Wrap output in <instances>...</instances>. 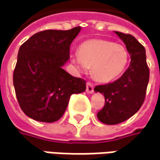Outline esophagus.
<instances>
[{
  "label": "esophagus",
  "mask_w": 160,
  "mask_h": 160,
  "mask_svg": "<svg viewBox=\"0 0 160 160\" xmlns=\"http://www.w3.org/2000/svg\"><path fill=\"white\" fill-rule=\"evenodd\" d=\"M87 93L88 94H92L94 93V84L92 82H87V88H86Z\"/></svg>",
  "instance_id": "1"
}]
</instances>
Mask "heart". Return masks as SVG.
I'll return each instance as SVG.
<instances>
[{"instance_id":"obj_1","label":"heart","mask_w":160,"mask_h":160,"mask_svg":"<svg viewBox=\"0 0 160 160\" xmlns=\"http://www.w3.org/2000/svg\"><path fill=\"white\" fill-rule=\"evenodd\" d=\"M71 61L80 70L92 66V73L100 81L115 80L125 70L129 62L127 49L119 43L103 39H89L71 55Z\"/></svg>"}]
</instances>
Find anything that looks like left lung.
I'll return each instance as SVG.
<instances>
[{"label":"left lung","instance_id":"left-lung-1","mask_svg":"<svg viewBox=\"0 0 160 160\" xmlns=\"http://www.w3.org/2000/svg\"><path fill=\"white\" fill-rule=\"evenodd\" d=\"M115 33L125 43L130 63L119 79L94 88L95 92H100L105 97V105L97 113V117L109 125L126 121L139 110L145 98L150 77L144 46L131 35L119 31Z\"/></svg>","mask_w":160,"mask_h":160}]
</instances>
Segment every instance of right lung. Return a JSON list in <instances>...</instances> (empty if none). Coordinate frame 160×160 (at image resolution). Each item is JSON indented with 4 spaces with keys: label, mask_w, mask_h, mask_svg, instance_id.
<instances>
[{
    "label": "right lung",
    "mask_w": 160,
    "mask_h": 160,
    "mask_svg": "<svg viewBox=\"0 0 160 160\" xmlns=\"http://www.w3.org/2000/svg\"><path fill=\"white\" fill-rule=\"evenodd\" d=\"M80 31V27L43 30L21 45L13 82L18 103L26 116L43 122L58 121L72 94L86 90V80L62 68Z\"/></svg>",
    "instance_id": "obj_1"
}]
</instances>
